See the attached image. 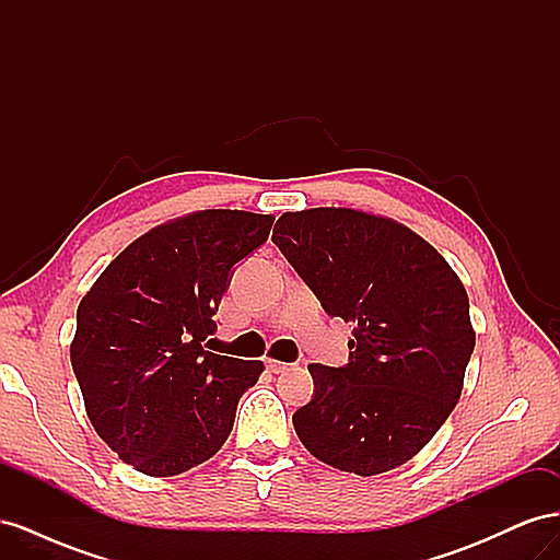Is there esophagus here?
Wrapping results in <instances>:
<instances>
[{
    "label": "esophagus",
    "mask_w": 560,
    "mask_h": 560,
    "mask_svg": "<svg viewBox=\"0 0 560 560\" xmlns=\"http://www.w3.org/2000/svg\"><path fill=\"white\" fill-rule=\"evenodd\" d=\"M266 366H268L270 374H282V371H287V369H290L292 364L280 362V360H268V362H266Z\"/></svg>",
    "instance_id": "34e87169"
}]
</instances>
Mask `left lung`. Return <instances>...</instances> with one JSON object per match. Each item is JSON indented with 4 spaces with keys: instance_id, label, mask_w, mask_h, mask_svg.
<instances>
[{
    "instance_id": "1",
    "label": "left lung",
    "mask_w": 560,
    "mask_h": 560,
    "mask_svg": "<svg viewBox=\"0 0 560 560\" xmlns=\"http://www.w3.org/2000/svg\"><path fill=\"white\" fill-rule=\"evenodd\" d=\"M273 243L322 308L354 322L346 366H308L301 444L360 477L411 460L460 399L477 341L460 278L409 226L352 208L284 212Z\"/></svg>"
}]
</instances>
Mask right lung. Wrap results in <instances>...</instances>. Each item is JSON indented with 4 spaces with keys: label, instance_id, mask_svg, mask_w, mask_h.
I'll return each instance as SVG.
<instances>
[{
    "label": "right lung",
    "instance_id": "right-lung-1",
    "mask_svg": "<svg viewBox=\"0 0 560 560\" xmlns=\"http://www.w3.org/2000/svg\"><path fill=\"white\" fill-rule=\"evenodd\" d=\"M273 214L198 210L132 241L77 311L70 346L100 439L147 477H175L224 446L264 362L210 352L233 264L266 243Z\"/></svg>",
    "mask_w": 560,
    "mask_h": 560
}]
</instances>
